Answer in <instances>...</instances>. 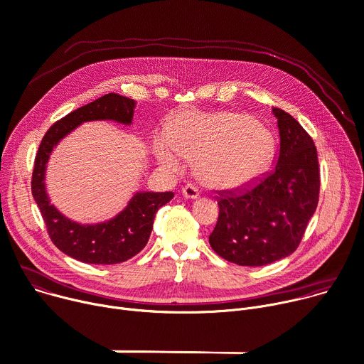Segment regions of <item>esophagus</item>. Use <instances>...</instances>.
Returning <instances> with one entry per match:
<instances>
[{"label":"esophagus","instance_id":"obj_1","mask_svg":"<svg viewBox=\"0 0 364 364\" xmlns=\"http://www.w3.org/2000/svg\"><path fill=\"white\" fill-rule=\"evenodd\" d=\"M183 194H184V197H187V199H197V197L200 196V190L194 184H187L183 188Z\"/></svg>","mask_w":364,"mask_h":364}]
</instances>
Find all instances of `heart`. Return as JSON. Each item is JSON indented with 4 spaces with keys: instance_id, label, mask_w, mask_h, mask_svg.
<instances>
[{
    "instance_id": "1",
    "label": "heart",
    "mask_w": 364,
    "mask_h": 364,
    "mask_svg": "<svg viewBox=\"0 0 364 364\" xmlns=\"http://www.w3.org/2000/svg\"><path fill=\"white\" fill-rule=\"evenodd\" d=\"M270 132L238 113H186L170 135L155 142V155L165 168L181 173L184 159L196 161L199 177L215 187L235 188L257 180L272 162Z\"/></svg>"
}]
</instances>
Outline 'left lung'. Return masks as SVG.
Returning a JSON list of instances; mask_svg holds the SVG:
<instances>
[{
  "label": "left lung",
  "instance_id": "8db88e82",
  "mask_svg": "<svg viewBox=\"0 0 364 364\" xmlns=\"http://www.w3.org/2000/svg\"><path fill=\"white\" fill-rule=\"evenodd\" d=\"M276 167L254 186L218 191L219 218L209 242L222 258L258 267L299 247L319 199L318 154L308 132L282 109Z\"/></svg>",
  "mask_w": 364,
  "mask_h": 364
}]
</instances>
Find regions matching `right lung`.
<instances>
[{
	"mask_svg": "<svg viewBox=\"0 0 364 364\" xmlns=\"http://www.w3.org/2000/svg\"><path fill=\"white\" fill-rule=\"evenodd\" d=\"M135 107L136 102L132 98L114 92L106 94L53 123L39 145L31 176V194L55 247L78 261L117 264L135 257L149 240L158 209L174 197L173 191H138L119 215L94 225L74 222L50 205L45 188V171L49 155L58 142L84 122L114 120L130 124Z\"/></svg>",
	"mask_w": 364,
	"mask_h": 364,
	"instance_id": "add662e5",
	"label": "right lung"
}]
</instances>
